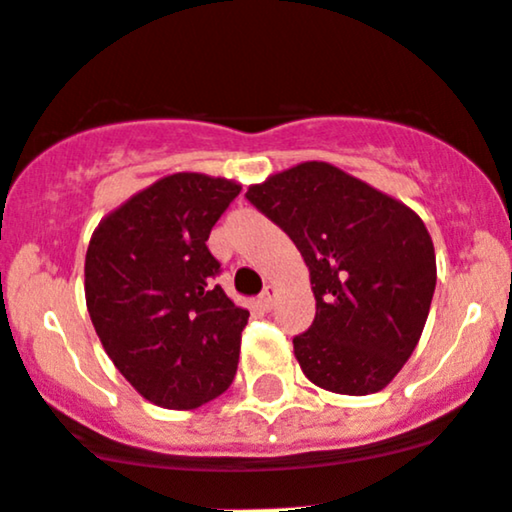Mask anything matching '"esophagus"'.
Segmentation results:
<instances>
[{
  "label": "esophagus",
  "mask_w": 512,
  "mask_h": 512,
  "mask_svg": "<svg viewBox=\"0 0 512 512\" xmlns=\"http://www.w3.org/2000/svg\"><path fill=\"white\" fill-rule=\"evenodd\" d=\"M274 299H277V289H274V286H265V291H262L260 296V306L265 308V311H272Z\"/></svg>",
  "instance_id": "34e87169"
}]
</instances>
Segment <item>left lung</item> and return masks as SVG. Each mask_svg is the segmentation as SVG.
<instances>
[{"label": "left lung", "mask_w": 512, "mask_h": 512, "mask_svg": "<svg viewBox=\"0 0 512 512\" xmlns=\"http://www.w3.org/2000/svg\"><path fill=\"white\" fill-rule=\"evenodd\" d=\"M245 196L311 272L316 318L294 338L303 374L347 396L384 389L413 355L435 294V247L418 213L328 162H301Z\"/></svg>", "instance_id": "1"}]
</instances>
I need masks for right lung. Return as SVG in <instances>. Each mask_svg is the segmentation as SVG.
<instances>
[{"instance_id":"add662e5","label":"right lung","mask_w":512,"mask_h":512,"mask_svg":"<svg viewBox=\"0 0 512 512\" xmlns=\"http://www.w3.org/2000/svg\"><path fill=\"white\" fill-rule=\"evenodd\" d=\"M240 184L177 172L111 211L84 260V296L106 355L150 403L192 411L233 384L250 313L213 284L211 228Z\"/></svg>"}]
</instances>
